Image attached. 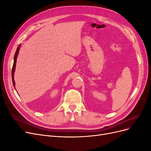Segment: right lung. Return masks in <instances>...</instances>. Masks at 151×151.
<instances>
[{
    "label": "right lung",
    "instance_id": "1",
    "mask_svg": "<svg viewBox=\"0 0 151 151\" xmlns=\"http://www.w3.org/2000/svg\"><path fill=\"white\" fill-rule=\"evenodd\" d=\"M20 46H21V45H19V46H18V47L17 48L16 52L15 55H14V63H13L12 68V79L13 86H14V87H15V82H14V72H15V68H16V63L17 57L18 53H19V48H20Z\"/></svg>",
    "mask_w": 151,
    "mask_h": 151
}]
</instances>
